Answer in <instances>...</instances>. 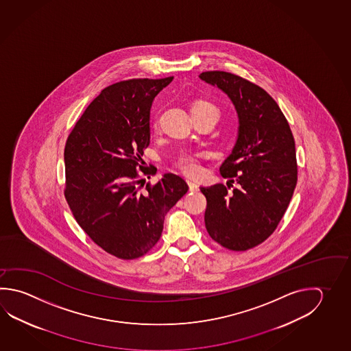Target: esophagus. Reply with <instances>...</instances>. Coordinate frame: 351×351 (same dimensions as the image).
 Instances as JSON below:
<instances>
[{"label":"esophagus","instance_id":"1","mask_svg":"<svg viewBox=\"0 0 351 351\" xmlns=\"http://www.w3.org/2000/svg\"><path fill=\"white\" fill-rule=\"evenodd\" d=\"M186 183L189 185V191H199V185L197 183H194V182H191V180H186Z\"/></svg>","mask_w":351,"mask_h":351}]
</instances>
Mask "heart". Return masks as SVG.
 Segmentation results:
<instances>
[{
  "label": "heart",
  "mask_w": 351,
  "mask_h": 351,
  "mask_svg": "<svg viewBox=\"0 0 351 351\" xmlns=\"http://www.w3.org/2000/svg\"><path fill=\"white\" fill-rule=\"evenodd\" d=\"M191 110H206L211 111L219 117L217 108L213 106L208 102H197ZM176 166L178 167L182 172L188 174V176H198L202 172V167L199 162V154L195 153L182 152L179 153L176 158Z\"/></svg>",
  "instance_id": "1"
}]
</instances>
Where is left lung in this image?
Listing matches in <instances>:
<instances>
[{"label":"left lung","mask_w":351,"mask_h":351,"mask_svg":"<svg viewBox=\"0 0 351 351\" xmlns=\"http://www.w3.org/2000/svg\"><path fill=\"white\" fill-rule=\"evenodd\" d=\"M199 77L228 95L239 119L235 145L220 167L223 178L237 186L200 188L208 202L205 228L226 249H252L274 232L293 195V134L277 102L256 84L226 71Z\"/></svg>","instance_id":"8db88e82"}]
</instances>
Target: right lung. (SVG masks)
I'll use <instances>...</instances> for the list:
<instances>
[{"label":"right lung","mask_w":351,"mask_h":351,"mask_svg":"<svg viewBox=\"0 0 351 351\" xmlns=\"http://www.w3.org/2000/svg\"><path fill=\"white\" fill-rule=\"evenodd\" d=\"M131 79L112 84L93 100L64 149L65 199L80 228L108 254L132 260L160 240L167 213L188 191L183 178L166 173L141 191L143 149L149 145L154 97L172 82Z\"/></svg>","instance_id":"obj_1"}]
</instances>
